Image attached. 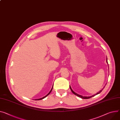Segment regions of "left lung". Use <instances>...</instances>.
<instances>
[{
	"instance_id": "1",
	"label": "left lung",
	"mask_w": 120,
	"mask_h": 120,
	"mask_svg": "<svg viewBox=\"0 0 120 120\" xmlns=\"http://www.w3.org/2000/svg\"><path fill=\"white\" fill-rule=\"evenodd\" d=\"M106 61H107V62L108 63V61H107V60H106ZM70 89H71V92H72V93L74 94L76 96H78V97H80V98H83V99H88V98H92V97H94V96H96V95H98V94H99L100 92L102 91V90H100L99 92H98V93H97L96 94H95V95H93L92 96H90V97H83V96H81V95H78V94H77V93H76L74 91H73L72 90V89H71V87L70 86Z\"/></svg>"
}]
</instances>
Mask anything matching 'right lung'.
<instances>
[{
  "label": "right lung",
  "instance_id": "obj_1",
  "mask_svg": "<svg viewBox=\"0 0 120 120\" xmlns=\"http://www.w3.org/2000/svg\"><path fill=\"white\" fill-rule=\"evenodd\" d=\"M52 89H53V87H52V88H51V90L50 91V92H49V93H48V94H47V95H46L45 96V97H43V98H39V99H35V100H41V99H43V98H45L46 97H47V96H48V95H49V94H50V93H51V92L52 91Z\"/></svg>",
  "mask_w": 120,
  "mask_h": 120
}]
</instances>
